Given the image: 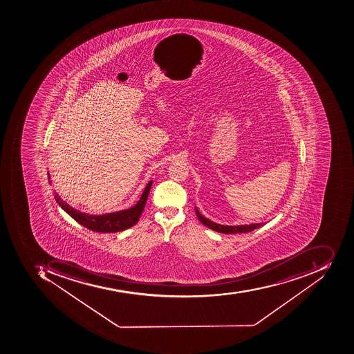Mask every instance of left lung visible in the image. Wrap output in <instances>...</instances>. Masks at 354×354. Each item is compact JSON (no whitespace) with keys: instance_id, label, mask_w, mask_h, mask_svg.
<instances>
[{"instance_id":"8db88e82","label":"left lung","mask_w":354,"mask_h":354,"mask_svg":"<svg viewBox=\"0 0 354 354\" xmlns=\"http://www.w3.org/2000/svg\"><path fill=\"white\" fill-rule=\"evenodd\" d=\"M196 215H197L198 220L201 222V224L207 226V228L214 230V232H221V234H241V232H249L252 230H257L259 227L263 226L265 223H257V224L249 225H222L217 224L213 221L209 220L207 217L203 216L201 213L198 211L197 207H195Z\"/></svg>"}]
</instances>
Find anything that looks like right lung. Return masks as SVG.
<instances>
[{
	"label": "right lung",
	"instance_id": "obj_1",
	"mask_svg": "<svg viewBox=\"0 0 354 354\" xmlns=\"http://www.w3.org/2000/svg\"><path fill=\"white\" fill-rule=\"evenodd\" d=\"M47 174H48L49 183L52 184L49 172H47ZM151 184H153V180H149L147 185L145 186L139 201L136 205L128 207V209H124V210L104 213V214L93 215L81 212L80 210H76L75 207L68 205L58 194L54 193V195L57 203L62 207V210L66 211L72 218L88 230L97 232H118L128 230L134 224H137L142 212H143L145 203H147Z\"/></svg>",
	"mask_w": 354,
	"mask_h": 354
}]
</instances>
